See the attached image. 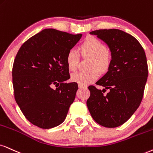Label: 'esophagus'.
Masks as SVG:
<instances>
[{
    "mask_svg": "<svg viewBox=\"0 0 153 153\" xmlns=\"http://www.w3.org/2000/svg\"><path fill=\"white\" fill-rule=\"evenodd\" d=\"M78 88H80V89H82V88H86L87 87L85 86V85H80V84H79V85H78Z\"/></svg>",
    "mask_w": 153,
    "mask_h": 153,
    "instance_id": "obj_1",
    "label": "esophagus"
}]
</instances>
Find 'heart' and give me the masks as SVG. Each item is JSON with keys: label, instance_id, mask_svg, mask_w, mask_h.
Here are the masks:
<instances>
[{"label": "heart", "instance_id": "1", "mask_svg": "<svg viewBox=\"0 0 153 153\" xmlns=\"http://www.w3.org/2000/svg\"><path fill=\"white\" fill-rule=\"evenodd\" d=\"M80 50L82 56L90 58L88 71H78L71 75V80L80 85H85L93 82L99 77V71H105L109 66L111 53L105 48L104 44L92 36H89L81 44ZM68 68L70 71L77 68L79 61V53L75 49L68 51L65 57Z\"/></svg>", "mask_w": 153, "mask_h": 153}]
</instances>
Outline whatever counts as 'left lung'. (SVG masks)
Wrapping results in <instances>:
<instances>
[{
  "label": "left lung",
  "instance_id": "1",
  "mask_svg": "<svg viewBox=\"0 0 153 153\" xmlns=\"http://www.w3.org/2000/svg\"><path fill=\"white\" fill-rule=\"evenodd\" d=\"M90 34L107 44L111 60L107 73L96 82L104 89L88 87L87 106L97 123L114 128L126 122L142 101L148 75L146 53L134 36L122 30H99ZM107 89L109 92L104 95Z\"/></svg>",
  "mask_w": 153,
  "mask_h": 153
}]
</instances>
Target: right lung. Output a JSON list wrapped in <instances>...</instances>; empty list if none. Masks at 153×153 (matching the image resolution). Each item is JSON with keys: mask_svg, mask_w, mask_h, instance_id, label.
Instances as JSON below:
<instances>
[{"mask_svg": "<svg viewBox=\"0 0 153 153\" xmlns=\"http://www.w3.org/2000/svg\"><path fill=\"white\" fill-rule=\"evenodd\" d=\"M82 35L45 29L19 49L12 71L15 99L32 124L47 129L64 121L78 89L65 82L70 78L65 57Z\"/></svg>", "mask_w": 153, "mask_h": 153, "instance_id": "1", "label": "right lung"}]
</instances>
